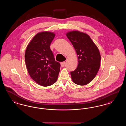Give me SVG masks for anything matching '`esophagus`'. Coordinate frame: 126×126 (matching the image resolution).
<instances>
[{
  "instance_id": "1",
  "label": "esophagus",
  "mask_w": 126,
  "mask_h": 126,
  "mask_svg": "<svg viewBox=\"0 0 126 126\" xmlns=\"http://www.w3.org/2000/svg\"><path fill=\"white\" fill-rule=\"evenodd\" d=\"M65 63H66V62L65 61H64V62H62L60 63V65H61V67H64L65 65Z\"/></svg>"
}]
</instances>
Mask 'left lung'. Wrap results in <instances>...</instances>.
<instances>
[{
    "label": "left lung",
    "mask_w": 126,
    "mask_h": 126,
    "mask_svg": "<svg viewBox=\"0 0 126 126\" xmlns=\"http://www.w3.org/2000/svg\"><path fill=\"white\" fill-rule=\"evenodd\" d=\"M66 35L78 55L77 68L70 72L74 83L84 85L95 77L100 68L101 55L96 45L90 36L79 31L68 32Z\"/></svg>",
    "instance_id": "left-lung-1"
}]
</instances>
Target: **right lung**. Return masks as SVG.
<instances>
[{
	"mask_svg": "<svg viewBox=\"0 0 126 126\" xmlns=\"http://www.w3.org/2000/svg\"><path fill=\"white\" fill-rule=\"evenodd\" d=\"M55 36L54 33L48 32L37 33L25 51V62L30 77L43 86L54 84L60 71V63L55 60L50 48Z\"/></svg>",
	"mask_w": 126,
	"mask_h": 126,
	"instance_id": "right-lung-1",
	"label": "right lung"
}]
</instances>
